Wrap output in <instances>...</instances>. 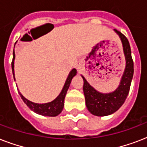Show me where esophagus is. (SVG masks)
Wrapping results in <instances>:
<instances>
[{"instance_id":"1","label":"esophagus","mask_w":147,"mask_h":147,"mask_svg":"<svg viewBox=\"0 0 147 147\" xmlns=\"http://www.w3.org/2000/svg\"><path fill=\"white\" fill-rule=\"evenodd\" d=\"M76 69H78V70H79V69H81V65H79V64H76Z\"/></svg>"}]
</instances>
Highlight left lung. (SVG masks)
I'll list each match as a JSON object with an SVG mask.
<instances>
[{"mask_svg":"<svg viewBox=\"0 0 147 147\" xmlns=\"http://www.w3.org/2000/svg\"><path fill=\"white\" fill-rule=\"evenodd\" d=\"M114 31L121 38L126 59L125 69L118 87L111 93H100L90 85L85 77L82 76L84 81L83 92L86 107L90 113L95 116L103 117L114 114L123 105L130 91L134 76V62L129 41L120 31L117 30H114Z\"/></svg>","mask_w":147,"mask_h":147,"instance_id":"left-lung-1","label":"left lung"}]
</instances>
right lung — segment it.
<instances>
[{
  "label": "right lung",
  "mask_w": 147,
  "mask_h": 147,
  "mask_svg": "<svg viewBox=\"0 0 147 147\" xmlns=\"http://www.w3.org/2000/svg\"><path fill=\"white\" fill-rule=\"evenodd\" d=\"M14 59H15V53L14 50L13 52V60L12 63H11V66H12V71L13 78L15 81L14 77ZM77 73L76 69H73L69 74V76L67 78L63 88H62V92H60V94L58 95V97L49 103H46V104H36V103L32 102L30 100H27L26 98H24L20 92H19L20 95L21 97L22 100H24V102L27 105V107L30 110L35 113L42 116H48V117H55L59 115V114L62 112L63 107H64V100L65 97L66 95L67 91L69 89V85L71 82V79L74 76H76Z\"/></svg>",
  "instance_id": "1"
}]
</instances>
